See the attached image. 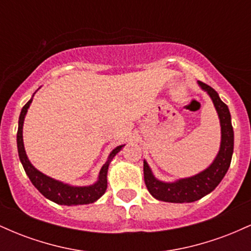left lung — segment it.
<instances>
[{
  "mask_svg": "<svg viewBox=\"0 0 251 251\" xmlns=\"http://www.w3.org/2000/svg\"><path fill=\"white\" fill-rule=\"evenodd\" d=\"M198 85L211 98L221 123V148L215 160L209 168L192 176L181 178L171 183L162 181L154 177L149 164L144 160V180L146 188L155 200L169 203H191L214 191L226 176L234 152V129L231 116L227 106L221 100L214 88L206 83L198 81Z\"/></svg>",
  "mask_w": 251,
  "mask_h": 251,
  "instance_id": "8db88e82",
  "label": "left lung"
}]
</instances>
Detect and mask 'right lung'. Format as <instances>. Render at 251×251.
Instances as JSON below:
<instances>
[{"label": "right lung", "instance_id": "right-lung-1", "mask_svg": "<svg viewBox=\"0 0 251 251\" xmlns=\"http://www.w3.org/2000/svg\"><path fill=\"white\" fill-rule=\"evenodd\" d=\"M33 101V98L22 107L21 113L19 118V128H17V151H19V157L21 160L22 166H24L25 174L33 185L39 190L46 198L54 201L56 204L61 205H82V204L93 203L99 200L101 196L105 194L107 189V171L108 165L112 162L118 152L123 149L124 145L117 146L113 151L108 155L107 160L103 164L101 170L99 172V177L94 184L88 186H73L70 184L62 183V181L54 179V178L48 177L43 175L39 170H36L33 166V164L28 159L27 153H25V145H24V135H22V129H24L25 117L27 114L28 108Z\"/></svg>", "mask_w": 251, "mask_h": 251}]
</instances>
